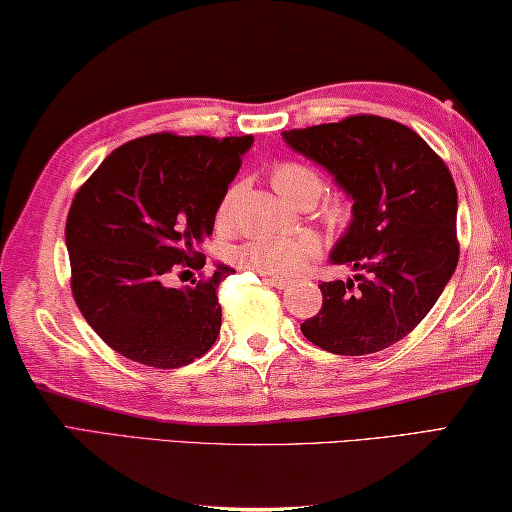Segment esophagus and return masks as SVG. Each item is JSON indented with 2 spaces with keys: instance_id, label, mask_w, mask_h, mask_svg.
<instances>
[{
  "instance_id": "34e87169",
  "label": "esophagus",
  "mask_w": 512,
  "mask_h": 512,
  "mask_svg": "<svg viewBox=\"0 0 512 512\" xmlns=\"http://www.w3.org/2000/svg\"><path fill=\"white\" fill-rule=\"evenodd\" d=\"M265 281L274 288H286L290 286V279H283V276H265Z\"/></svg>"
}]
</instances>
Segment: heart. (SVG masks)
<instances>
[{
  "label": "heart",
  "instance_id": "obj_1",
  "mask_svg": "<svg viewBox=\"0 0 512 512\" xmlns=\"http://www.w3.org/2000/svg\"><path fill=\"white\" fill-rule=\"evenodd\" d=\"M272 186L290 204L311 206L322 195L324 183L313 167L297 161H281L272 167ZM240 190L242 186L238 183L224 195L220 211H217V222L220 224L231 222ZM322 217L331 229H342L351 217L349 201L345 197L326 199ZM317 251H320V242L308 236V233H304V236H256L233 249L231 258L233 263L251 272L267 276H292L313 256H317Z\"/></svg>",
  "mask_w": 512,
  "mask_h": 512
}]
</instances>
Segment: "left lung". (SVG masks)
<instances>
[{
  "label": "left lung",
  "mask_w": 512,
  "mask_h": 512,
  "mask_svg": "<svg viewBox=\"0 0 512 512\" xmlns=\"http://www.w3.org/2000/svg\"><path fill=\"white\" fill-rule=\"evenodd\" d=\"M347 192L351 222L331 263L354 279L324 281L301 333L324 351H383L429 315L458 265V192L442 158L413 129L379 115L281 133Z\"/></svg>",
  "instance_id": "8db88e82"
}]
</instances>
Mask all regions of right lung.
<instances>
[{"instance_id": "1", "label": "right lung", "mask_w": 512, "mask_h": 512, "mask_svg": "<svg viewBox=\"0 0 512 512\" xmlns=\"http://www.w3.org/2000/svg\"><path fill=\"white\" fill-rule=\"evenodd\" d=\"M254 136L152 133L117 147L74 195L65 224L72 295L108 347L136 363L174 370L204 356L222 324L217 265L195 286L167 288L172 270H201L195 245L215 215Z\"/></svg>"}]
</instances>
